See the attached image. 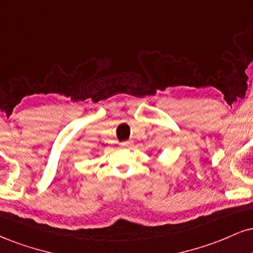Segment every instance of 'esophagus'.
Returning <instances> with one entry per match:
<instances>
[{
    "mask_svg": "<svg viewBox=\"0 0 253 253\" xmlns=\"http://www.w3.org/2000/svg\"><path fill=\"white\" fill-rule=\"evenodd\" d=\"M130 145H132V142L130 141H125L121 144V146H124V147H128V146H130Z\"/></svg>",
    "mask_w": 253,
    "mask_h": 253,
    "instance_id": "obj_1",
    "label": "esophagus"
}]
</instances>
